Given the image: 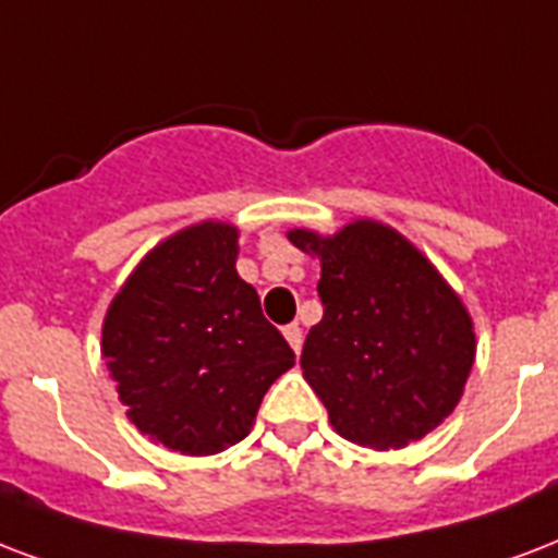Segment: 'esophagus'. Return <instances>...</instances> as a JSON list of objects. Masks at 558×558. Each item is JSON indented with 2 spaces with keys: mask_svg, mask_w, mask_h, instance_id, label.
Listing matches in <instances>:
<instances>
[{
  "mask_svg": "<svg viewBox=\"0 0 558 558\" xmlns=\"http://www.w3.org/2000/svg\"><path fill=\"white\" fill-rule=\"evenodd\" d=\"M283 336H287V342L292 345V351H301V342H304V336H301V327L298 325H287L283 327Z\"/></svg>",
  "mask_w": 558,
  "mask_h": 558,
  "instance_id": "34e87169",
  "label": "esophagus"
}]
</instances>
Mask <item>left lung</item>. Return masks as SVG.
<instances>
[{
    "mask_svg": "<svg viewBox=\"0 0 558 558\" xmlns=\"http://www.w3.org/2000/svg\"><path fill=\"white\" fill-rule=\"evenodd\" d=\"M318 254L325 316L310 327L301 368L333 430L389 450L436 430L474 365V325L436 266L389 225L356 219L333 236L295 228Z\"/></svg>",
    "mask_w": 558,
    "mask_h": 558,
    "instance_id": "left-lung-1",
    "label": "left lung"
}]
</instances>
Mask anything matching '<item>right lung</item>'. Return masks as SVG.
Returning a JSON list of instances; mask_svg holds the SVG:
<instances>
[{
    "label": "right lung",
    "instance_id": "obj_1",
    "mask_svg": "<svg viewBox=\"0 0 558 558\" xmlns=\"http://www.w3.org/2000/svg\"><path fill=\"white\" fill-rule=\"evenodd\" d=\"M240 231L198 222L140 260L110 301L101 356L140 433L186 457L248 436L263 395L295 365L236 275Z\"/></svg>",
    "mask_w": 558,
    "mask_h": 558
}]
</instances>
